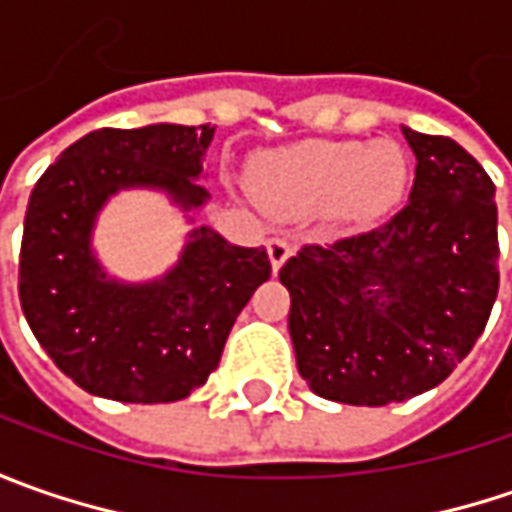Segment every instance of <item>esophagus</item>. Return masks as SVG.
Instances as JSON below:
<instances>
[{"label": "esophagus", "mask_w": 512, "mask_h": 512, "mask_svg": "<svg viewBox=\"0 0 512 512\" xmlns=\"http://www.w3.org/2000/svg\"><path fill=\"white\" fill-rule=\"evenodd\" d=\"M290 253H293V245L282 239V236H273L270 242H267V256H270V265H273V273L279 270V267L285 265L287 259H290Z\"/></svg>", "instance_id": "1"}]
</instances>
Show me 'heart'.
Masks as SVG:
<instances>
[{
    "label": "heart",
    "instance_id": "1",
    "mask_svg": "<svg viewBox=\"0 0 512 512\" xmlns=\"http://www.w3.org/2000/svg\"><path fill=\"white\" fill-rule=\"evenodd\" d=\"M253 182L270 210L305 216L336 207L370 222L402 199L407 159L393 142H302L259 159Z\"/></svg>",
    "mask_w": 512,
    "mask_h": 512
}]
</instances>
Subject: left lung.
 I'll return each instance as SVG.
<instances>
[{
  "instance_id": "8db88e82",
  "label": "left lung",
  "mask_w": 512,
  "mask_h": 512,
  "mask_svg": "<svg viewBox=\"0 0 512 512\" xmlns=\"http://www.w3.org/2000/svg\"><path fill=\"white\" fill-rule=\"evenodd\" d=\"M402 130L416 153L410 202L279 270L299 373L330 402L382 407L442 384L499 293L493 179L453 139Z\"/></svg>"
}]
</instances>
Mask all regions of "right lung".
<instances>
[{
	"instance_id": "1",
	"label": "right lung",
	"mask_w": 512,
	"mask_h": 512,
	"mask_svg": "<svg viewBox=\"0 0 512 512\" xmlns=\"http://www.w3.org/2000/svg\"><path fill=\"white\" fill-rule=\"evenodd\" d=\"M210 125L102 128L73 142L33 187L19 253V302L53 364L113 402H179L207 382L230 327L270 279L265 247L190 233L179 265L150 285H119L90 253L99 207L122 187H162L190 210Z\"/></svg>"
}]
</instances>
